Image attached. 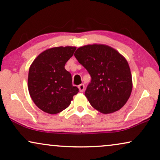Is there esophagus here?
Returning a JSON list of instances; mask_svg holds the SVG:
<instances>
[{"mask_svg": "<svg viewBox=\"0 0 160 160\" xmlns=\"http://www.w3.org/2000/svg\"><path fill=\"white\" fill-rule=\"evenodd\" d=\"M78 89H79L80 92H84V90H85V85H84L83 84H81V85L78 86Z\"/></svg>", "mask_w": 160, "mask_h": 160, "instance_id": "34e87169", "label": "esophagus"}]
</instances>
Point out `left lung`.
Returning <instances> with one entry per match:
<instances>
[{"label":"left lung","mask_w":160,"mask_h":160,"mask_svg":"<svg viewBox=\"0 0 160 160\" xmlns=\"http://www.w3.org/2000/svg\"><path fill=\"white\" fill-rule=\"evenodd\" d=\"M74 55L91 75L85 95L93 108L104 114L122 108L133 85L125 58L114 48L102 44L82 46Z\"/></svg>","instance_id":"left-lung-1"}]
</instances>
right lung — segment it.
I'll return each instance as SVG.
<instances>
[{
	"label": "right lung",
	"instance_id": "obj_1",
	"mask_svg": "<svg viewBox=\"0 0 160 160\" xmlns=\"http://www.w3.org/2000/svg\"><path fill=\"white\" fill-rule=\"evenodd\" d=\"M75 47H56L42 52L29 68L28 89L38 108L49 114H57L70 106L79 89L72 86L71 74L66 63L73 55Z\"/></svg>",
	"mask_w": 160,
	"mask_h": 160
}]
</instances>
